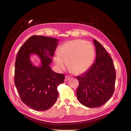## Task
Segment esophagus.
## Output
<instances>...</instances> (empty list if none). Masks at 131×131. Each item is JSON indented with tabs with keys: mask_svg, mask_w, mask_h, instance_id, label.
Masks as SVG:
<instances>
[{
	"mask_svg": "<svg viewBox=\"0 0 131 131\" xmlns=\"http://www.w3.org/2000/svg\"><path fill=\"white\" fill-rule=\"evenodd\" d=\"M70 77H68V76H66V77H65V81H68V80H69V79H70Z\"/></svg>",
	"mask_w": 131,
	"mask_h": 131,
	"instance_id": "34e87169",
	"label": "esophagus"
}]
</instances>
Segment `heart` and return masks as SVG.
Listing matches in <instances>:
<instances>
[{
  "label": "heart",
  "mask_w": 131,
  "mask_h": 131,
  "mask_svg": "<svg viewBox=\"0 0 131 131\" xmlns=\"http://www.w3.org/2000/svg\"><path fill=\"white\" fill-rule=\"evenodd\" d=\"M94 57V49L91 43L81 39H75L62 44L53 59L59 71L65 70L69 64L71 72L75 74H81L89 69Z\"/></svg>",
  "instance_id": "b5f03b06"
}]
</instances>
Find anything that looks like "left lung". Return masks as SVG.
<instances>
[{
    "instance_id": "obj_1",
    "label": "left lung",
    "mask_w": 131,
    "mask_h": 131,
    "mask_svg": "<svg viewBox=\"0 0 131 131\" xmlns=\"http://www.w3.org/2000/svg\"><path fill=\"white\" fill-rule=\"evenodd\" d=\"M95 62L80 76L77 96L81 104L88 108H97L108 101L114 92L116 73L112 58L101 43L95 39Z\"/></svg>"
}]
</instances>
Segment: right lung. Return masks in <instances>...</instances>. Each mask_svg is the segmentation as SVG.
Instances as JSON below:
<instances>
[{
	"mask_svg": "<svg viewBox=\"0 0 131 131\" xmlns=\"http://www.w3.org/2000/svg\"><path fill=\"white\" fill-rule=\"evenodd\" d=\"M58 42L56 38L33 35L19 49L16 58L15 84L23 103L35 110L50 109L57 100V87L64 82V75L50 68ZM31 54L38 56L40 66L32 64Z\"/></svg>",
	"mask_w": 131,
	"mask_h": 131,
	"instance_id": "obj_1",
	"label": "right lung"
}]
</instances>
